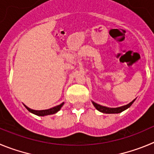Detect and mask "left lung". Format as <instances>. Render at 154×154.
I'll return each instance as SVG.
<instances>
[{
	"mask_svg": "<svg viewBox=\"0 0 154 154\" xmlns=\"http://www.w3.org/2000/svg\"><path fill=\"white\" fill-rule=\"evenodd\" d=\"M136 99H134V100H132L131 103H129L127 105H124V106H119V107H115V108H112V107H107V106H102V105H100L98 103H95L94 101H91L93 103V105L94 106V107L96 108L97 110H99L100 112L101 113H121V112L124 111L125 110L128 109L131 105L133 104L134 101H135Z\"/></svg>",
	"mask_w": 154,
	"mask_h": 154,
	"instance_id": "8db88e82",
	"label": "left lung"
}]
</instances>
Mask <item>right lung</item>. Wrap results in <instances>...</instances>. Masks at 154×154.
Listing matches in <instances>:
<instances>
[{
	"mask_svg": "<svg viewBox=\"0 0 154 154\" xmlns=\"http://www.w3.org/2000/svg\"><path fill=\"white\" fill-rule=\"evenodd\" d=\"M64 104V102L60 103V105H57L56 106H54L52 108H50V109H48V110H32L29 108L28 106H26L25 104H23V106L27 108V110H28L30 113H34V114L37 115V116H41V117H44V116H47V115H51V114H54V113H57L59 110L61 109V107L63 106V105Z\"/></svg>",
	"mask_w": 154,
	"mask_h": 154,
	"instance_id": "obj_1",
	"label": "right lung"
}]
</instances>
